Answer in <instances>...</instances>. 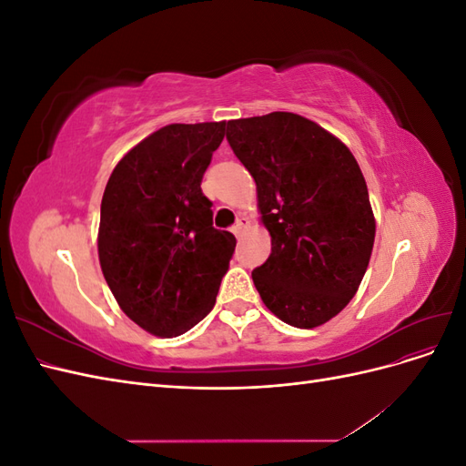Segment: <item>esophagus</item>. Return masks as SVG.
Listing matches in <instances>:
<instances>
[{"instance_id":"34e87169","label":"esophagus","mask_w":466,"mask_h":466,"mask_svg":"<svg viewBox=\"0 0 466 466\" xmlns=\"http://www.w3.org/2000/svg\"><path fill=\"white\" fill-rule=\"evenodd\" d=\"M245 229H247V219H245V218H238V219H237V223L233 225V228H231V231H233L237 237L241 235Z\"/></svg>"}]
</instances>
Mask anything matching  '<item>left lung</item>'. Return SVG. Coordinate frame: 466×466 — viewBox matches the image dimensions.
<instances>
[{
	"label": "left lung",
	"instance_id": "obj_1",
	"mask_svg": "<svg viewBox=\"0 0 466 466\" xmlns=\"http://www.w3.org/2000/svg\"><path fill=\"white\" fill-rule=\"evenodd\" d=\"M228 142L257 182L272 237L252 270L264 305L291 327L315 329L354 298L375 241V218L351 151L293 112L228 122Z\"/></svg>",
	"mask_w": 466,
	"mask_h": 466
}]
</instances>
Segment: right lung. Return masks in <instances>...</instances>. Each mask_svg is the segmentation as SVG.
Wrapping results in <instances>:
<instances>
[{
	"instance_id": "add662e5",
	"label": "right lung",
	"mask_w": 466,
	"mask_h": 466,
	"mask_svg": "<svg viewBox=\"0 0 466 466\" xmlns=\"http://www.w3.org/2000/svg\"><path fill=\"white\" fill-rule=\"evenodd\" d=\"M225 122L168 124L132 147L101 202L98 262L122 311L137 327L173 338L216 305L235 237L214 229L200 182Z\"/></svg>"
}]
</instances>
